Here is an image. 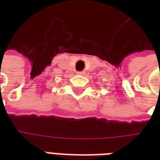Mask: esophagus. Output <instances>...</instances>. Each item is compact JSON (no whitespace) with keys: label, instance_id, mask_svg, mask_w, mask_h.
<instances>
[{"label":"esophagus","instance_id":"esophagus-1","mask_svg":"<svg viewBox=\"0 0 160 160\" xmlns=\"http://www.w3.org/2000/svg\"><path fill=\"white\" fill-rule=\"evenodd\" d=\"M78 74H84V73H85V72H78Z\"/></svg>","mask_w":160,"mask_h":160}]
</instances>
